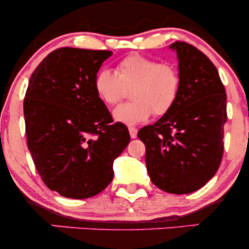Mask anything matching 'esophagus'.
Returning a JSON list of instances; mask_svg holds the SVG:
<instances>
[{"label":"esophagus","mask_w":249,"mask_h":249,"mask_svg":"<svg viewBox=\"0 0 249 249\" xmlns=\"http://www.w3.org/2000/svg\"><path fill=\"white\" fill-rule=\"evenodd\" d=\"M128 132H130L131 138H137V133H138V130L136 127H128Z\"/></svg>","instance_id":"esophagus-1"}]
</instances>
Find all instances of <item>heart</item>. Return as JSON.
Masks as SVG:
<instances>
[{
	"label": "heart",
	"instance_id": "1",
	"mask_svg": "<svg viewBox=\"0 0 249 249\" xmlns=\"http://www.w3.org/2000/svg\"><path fill=\"white\" fill-rule=\"evenodd\" d=\"M132 101L113 111V119L125 125L146 122L152 113L165 115L178 98L179 71L170 63L132 53L117 64L116 72L103 69L95 77V90L107 105H116L130 90Z\"/></svg>",
	"mask_w": 249,
	"mask_h": 249
}]
</instances>
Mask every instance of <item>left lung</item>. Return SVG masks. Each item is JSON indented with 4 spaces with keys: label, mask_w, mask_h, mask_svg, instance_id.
Returning <instances> with one entry per match:
<instances>
[{
    "label": "left lung",
    "mask_w": 249,
    "mask_h": 249,
    "mask_svg": "<svg viewBox=\"0 0 249 249\" xmlns=\"http://www.w3.org/2000/svg\"><path fill=\"white\" fill-rule=\"evenodd\" d=\"M178 58L180 90L168 112L138 132L146 146L151 181L165 192L187 194L213 178L224 153L226 91L201 51L184 42L170 45Z\"/></svg>",
    "instance_id": "obj_1"
}]
</instances>
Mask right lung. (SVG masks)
I'll return each mask as SVG.
<instances>
[{
  "mask_svg": "<svg viewBox=\"0 0 249 249\" xmlns=\"http://www.w3.org/2000/svg\"><path fill=\"white\" fill-rule=\"evenodd\" d=\"M107 50L61 48L31 75L24 98L29 148L43 182L62 196L87 199L113 179V161L130 142L95 90Z\"/></svg>",
  "mask_w": 249,
  "mask_h": 249,
  "instance_id": "obj_1",
  "label": "right lung"
}]
</instances>
